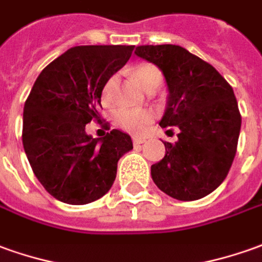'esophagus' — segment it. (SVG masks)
<instances>
[{"instance_id": "34e87169", "label": "esophagus", "mask_w": 262, "mask_h": 262, "mask_svg": "<svg viewBox=\"0 0 262 262\" xmlns=\"http://www.w3.org/2000/svg\"><path fill=\"white\" fill-rule=\"evenodd\" d=\"M133 142H134L135 145H140V144H144V142H145V138H141V137H134V138H133Z\"/></svg>"}]
</instances>
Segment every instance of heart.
Returning <instances> with one entry per match:
<instances>
[{"mask_svg":"<svg viewBox=\"0 0 262 262\" xmlns=\"http://www.w3.org/2000/svg\"><path fill=\"white\" fill-rule=\"evenodd\" d=\"M133 77L142 88L148 85L152 81L161 79L160 71L149 64H141V66L135 67L134 71H133ZM114 85H115V78H111L104 88V100L105 101H110V98H111ZM152 118H154L152 113L145 111V110H121L115 114L117 125L122 129H125V131L135 133V134L145 133L147 128L149 127V124L152 122Z\"/></svg>","mask_w":262,"mask_h":262,"instance_id":"obj_1","label":"heart"}]
</instances>
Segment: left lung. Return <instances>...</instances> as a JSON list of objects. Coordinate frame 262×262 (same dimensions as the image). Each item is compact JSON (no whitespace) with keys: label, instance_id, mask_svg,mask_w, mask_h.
I'll use <instances>...</instances> for the list:
<instances>
[{"label":"left lung","instance_id":"obj_1","mask_svg":"<svg viewBox=\"0 0 262 262\" xmlns=\"http://www.w3.org/2000/svg\"><path fill=\"white\" fill-rule=\"evenodd\" d=\"M135 55L157 66L168 97L160 125L178 141L151 165L155 185L180 201L208 195L225 180L237 152L241 115L231 85L214 67L180 45H140Z\"/></svg>","mask_w":262,"mask_h":262}]
</instances>
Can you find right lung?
Listing matches in <instances>:
<instances>
[{"instance_id":"obj_1","label":"right lung","mask_w":262,"mask_h":262,"mask_svg":"<svg viewBox=\"0 0 262 262\" xmlns=\"http://www.w3.org/2000/svg\"><path fill=\"white\" fill-rule=\"evenodd\" d=\"M134 45H79L45 67L25 101L23 145L34 174L58 201L84 205L105 195L117 164L133 149L127 133L86 134L101 121V94L127 64Z\"/></svg>"}]
</instances>
